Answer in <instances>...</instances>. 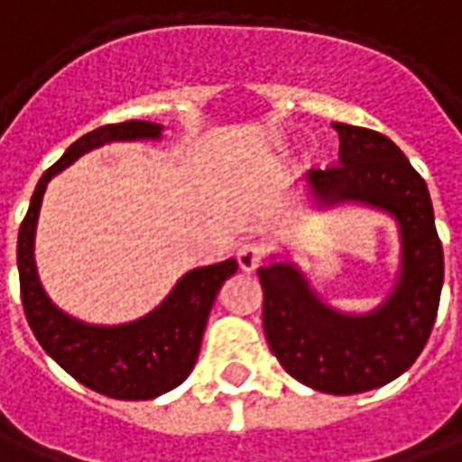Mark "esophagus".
Here are the masks:
<instances>
[{"label": "esophagus", "instance_id": "esophagus-1", "mask_svg": "<svg viewBox=\"0 0 462 462\" xmlns=\"http://www.w3.org/2000/svg\"><path fill=\"white\" fill-rule=\"evenodd\" d=\"M264 260V247L260 245V242L254 240H245L237 247V263H240V267L245 270V273H254L260 264H263Z\"/></svg>", "mask_w": 462, "mask_h": 462}]
</instances>
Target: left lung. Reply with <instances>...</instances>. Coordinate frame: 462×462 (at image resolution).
Returning a JSON list of instances; mask_svg holds the SVG:
<instances>
[{"label":"left lung","mask_w":462,"mask_h":462,"mask_svg":"<svg viewBox=\"0 0 462 462\" xmlns=\"http://www.w3.org/2000/svg\"><path fill=\"white\" fill-rule=\"evenodd\" d=\"M340 162L312 170L322 202L363 199L400 222L402 273L390 300L370 315L325 308L292 264L257 270L263 328L280 365L302 385L330 395L380 388L418 360L430 337L443 287V245L428 187L385 134L335 122Z\"/></svg>","instance_id":"obj_1"}]
</instances>
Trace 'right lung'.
I'll use <instances>...</instances> for the list:
<instances>
[{"label": "right lung", "instance_id": "right-lung-1", "mask_svg": "<svg viewBox=\"0 0 462 462\" xmlns=\"http://www.w3.org/2000/svg\"><path fill=\"white\" fill-rule=\"evenodd\" d=\"M160 132V125L140 119L105 125L87 132L85 137L69 144L60 162L51 164L42 175L19 227V292L34 337L51 360H57V365L64 367L74 380L95 393L117 400L157 398L167 390L177 388L192 373L212 302L217 298L222 282L235 275L237 263L225 260L198 267L187 273L170 292V298L142 320L117 328H99L64 315L44 295L34 267V227L47 182L79 154L89 152L105 142L147 137L157 140Z\"/></svg>", "mask_w": 462, "mask_h": 462}]
</instances>
